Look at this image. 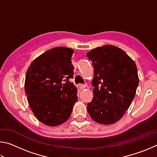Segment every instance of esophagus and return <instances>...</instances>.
I'll list each match as a JSON object with an SVG mask.
<instances>
[{
  "mask_svg": "<svg viewBox=\"0 0 157 157\" xmlns=\"http://www.w3.org/2000/svg\"><path fill=\"white\" fill-rule=\"evenodd\" d=\"M85 85H83V84H80V85H79V88L81 90H82V89H85Z\"/></svg>",
  "mask_w": 157,
  "mask_h": 157,
  "instance_id": "esophagus-1",
  "label": "esophagus"
}]
</instances>
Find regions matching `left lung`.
I'll return each instance as SVG.
<instances>
[{"label":"left lung","mask_w":157,"mask_h":157,"mask_svg":"<svg viewBox=\"0 0 157 157\" xmlns=\"http://www.w3.org/2000/svg\"><path fill=\"white\" fill-rule=\"evenodd\" d=\"M86 56L94 68V98L87 111L98 123H115L136 94L139 82L136 63L123 50L111 45L96 48Z\"/></svg>","instance_id":"obj_1"}]
</instances>
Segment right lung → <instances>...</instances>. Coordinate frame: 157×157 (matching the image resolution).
<instances>
[{
    "mask_svg": "<svg viewBox=\"0 0 157 157\" xmlns=\"http://www.w3.org/2000/svg\"><path fill=\"white\" fill-rule=\"evenodd\" d=\"M74 50L56 47L34 59L25 75V90L34 116L48 126H57L70 117L78 100L71 57Z\"/></svg>",
    "mask_w": 157,
    "mask_h": 157,
    "instance_id": "obj_1",
    "label": "right lung"
}]
</instances>
